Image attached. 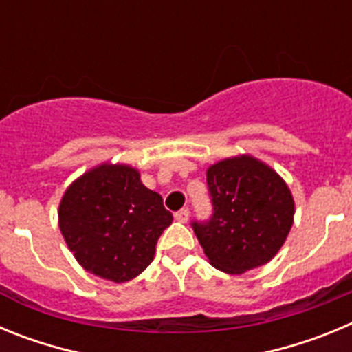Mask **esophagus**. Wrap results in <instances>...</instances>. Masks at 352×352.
I'll use <instances>...</instances> for the list:
<instances>
[{"label": "esophagus", "mask_w": 352, "mask_h": 352, "mask_svg": "<svg viewBox=\"0 0 352 352\" xmlns=\"http://www.w3.org/2000/svg\"><path fill=\"white\" fill-rule=\"evenodd\" d=\"M188 217H190V210H188V208H182V210H178L174 213V219L178 220V222H186Z\"/></svg>", "instance_id": "obj_1"}]
</instances>
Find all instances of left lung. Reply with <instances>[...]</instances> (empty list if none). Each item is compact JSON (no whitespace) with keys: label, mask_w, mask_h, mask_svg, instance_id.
I'll return each instance as SVG.
<instances>
[{"label":"left lung","mask_w":352,"mask_h":352,"mask_svg":"<svg viewBox=\"0 0 352 352\" xmlns=\"http://www.w3.org/2000/svg\"><path fill=\"white\" fill-rule=\"evenodd\" d=\"M211 217L192 220L204 254L217 270L245 273L280 250L294 217L287 185L256 158H227L208 169Z\"/></svg>","instance_id":"1"}]
</instances>
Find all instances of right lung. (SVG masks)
I'll return each mask as SVG.
<instances>
[{
    "instance_id": "right-lung-1",
    "label": "right lung",
    "mask_w": 352,
    "mask_h": 352,
    "mask_svg": "<svg viewBox=\"0 0 352 352\" xmlns=\"http://www.w3.org/2000/svg\"><path fill=\"white\" fill-rule=\"evenodd\" d=\"M58 217L80 266L118 284L148 268L158 238L173 222V213L142 185L138 170L107 164L70 185Z\"/></svg>"
}]
</instances>
